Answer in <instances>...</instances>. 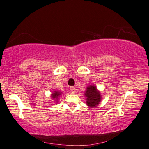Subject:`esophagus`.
<instances>
[{
	"mask_svg": "<svg viewBox=\"0 0 149 149\" xmlns=\"http://www.w3.org/2000/svg\"><path fill=\"white\" fill-rule=\"evenodd\" d=\"M70 91H71V93H75L76 92V88H75V87L71 86V87H70Z\"/></svg>",
	"mask_w": 149,
	"mask_h": 149,
	"instance_id": "34e87169",
	"label": "esophagus"
}]
</instances>
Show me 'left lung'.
<instances>
[{
	"label": "left lung",
	"mask_w": 149,
	"mask_h": 149,
	"mask_svg": "<svg viewBox=\"0 0 149 149\" xmlns=\"http://www.w3.org/2000/svg\"><path fill=\"white\" fill-rule=\"evenodd\" d=\"M86 99V105L91 108H96L102 102V95L95 84L88 85L84 92Z\"/></svg>",
	"instance_id": "left-lung-1"
}]
</instances>
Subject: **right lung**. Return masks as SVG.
Here are the masks:
<instances>
[{"instance_id":"obj_1","label":"right lung","mask_w":149,"mask_h":149,"mask_svg":"<svg viewBox=\"0 0 149 149\" xmlns=\"http://www.w3.org/2000/svg\"><path fill=\"white\" fill-rule=\"evenodd\" d=\"M62 93H63L61 92V91H56V90H53L52 92L51 97L53 100L54 101L55 104H57V103H58L59 98H60V97L61 96V95H62Z\"/></svg>"}]
</instances>
